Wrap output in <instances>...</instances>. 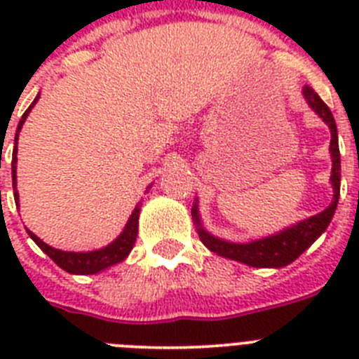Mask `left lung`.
<instances>
[{
	"label": "left lung",
	"instance_id": "left-lung-1",
	"mask_svg": "<svg viewBox=\"0 0 359 359\" xmlns=\"http://www.w3.org/2000/svg\"><path fill=\"white\" fill-rule=\"evenodd\" d=\"M304 97L307 98V102L313 109L322 116V120L329 126L331 129V156H332V189H334V198L327 208L320 214L313 215V217L300 221L294 226L287 228V230L280 231L277 236L264 237V239L253 241L248 244H236V243H226V241L215 239L214 236L207 233V231L199 228V239L207 246L210 252L223 255L231 261H239L244 264L253 266V268H282L287 266L302 255L311 244L315 243L320 236H322L325 228L331 223L332 215H334L336 205H338V198H340V149H338V131H336L334 116H332L331 109L327 104L323 102L322 98L316 95V91L309 86L304 88ZM196 223L199 224L198 219V207L194 205L192 208Z\"/></svg>",
	"mask_w": 359,
	"mask_h": 359
}]
</instances>
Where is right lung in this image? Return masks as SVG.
<instances>
[{
    "label": "right lung",
    "mask_w": 359,
    "mask_h": 359,
    "mask_svg": "<svg viewBox=\"0 0 359 359\" xmlns=\"http://www.w3.org/2000/svg\"><path fill=\"white\" fill-rule=\"evenodd\" d=\"M37 100H39V97H36V100L32 102V106L25 111L21 120H19L18 131H15V140H14L15 145H14V152H12V183H14L15 199H19L18 190H15V163H18V156H15V154H18L19 131H21V126L25 123L28 113H30V109L34 107V104H36ZM140 207H142V203H138V205L135 207V210H133L131 217H129L128 224H126L122 233H120V236L116 237L109 246H106V248L102 250H97V252H88V253L61 252V250H55L52 248V246H48L46 243H43V241H41L37 236H34L30 230L27 231H28V236L36 241L37 246H39V248L43 250V252L46 253V255H48L57 266H61L65 271H68V273H73V275H91L100 271V269L109 268V266L113 264H118V262H122L123 259L129 255V252L133 250V244H135L136 241V236H138V215H140Z\"/></svg>",
    "instance_id": "obj_1"
}]
</instances>
